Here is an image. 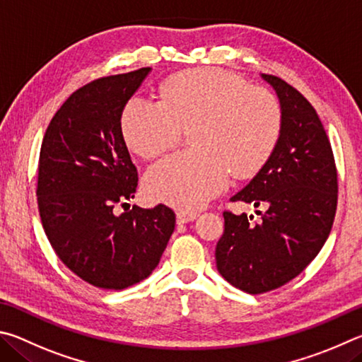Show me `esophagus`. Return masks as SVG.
<instances>
[{
    "label": "esophagus",
    "instance_id": "esophagus-1",
    "mask_svg": "<svg viewBox=\"0 0 362 362\" xmlns=\"http://www.w3.org/2000/svg\"><path fill=\"white\" fill-rule=\"evenodd\" d=\"M195 218H197V213H192V211L180 210L176 213L177 224H187V223H191V221H194Z\"/></svg>",
    "mask_w": 362,
    "mask_h": 362
}]
</instances>
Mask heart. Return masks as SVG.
Segmentation results:
<instances>
[{
    "label": "heart",
    "instance_id": "b5f03b06",
    "mask_svg": "<svg viewBox=\"0 0 362 362\" xmlns=\"http://www.w3.org/2000/svg\"><path fill=\"white\" fill-rule=\"evenodd\" d=\"M160 98L127 101L120 129L133 152L152 158L195 125L197 149L163 158L144 176L146 194L162 204L197 210L224 191L230 173L240 180L255 176L280 143L283 107L276 95L223 69L171 76Z\"/></svg>",
    "mask_w": 362,
    "mask_h": 362
}]
</instances>
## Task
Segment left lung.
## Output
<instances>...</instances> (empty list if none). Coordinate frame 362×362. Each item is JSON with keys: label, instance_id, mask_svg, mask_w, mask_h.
Returning a JSON list of instances; mask_svg holds the SVG:
<instances>
[{"label": "left lung", "instance_id": "obj_1", "mask_svg": "<svg viewBox=\"0 0 362 362\" xmlns=\"http://www.w3.org/2000/svg\"><path fill=\"white\" fill-rule=\"evenodd\" d=\"M283 107V132L274 156L250 185L232 197L256 208L259 223L246 213L224 211V233L216 265L232 286L262 294L293 280L318 256L337 210V168L331 143L315 107L288 82L272 74Z\"/></svg>", "mask_w": 362, "mask_h": 362}]
</instances>
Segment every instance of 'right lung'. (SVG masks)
I'll use <instances>...</instances> for the list:
<instances>
[{"label":"right lung","mask_w":362,"mask_h":362,"mask_svg":"<svg viewBox=\"0 0 362 362\" xmlns=\"http://www.w3.org/2000/svg\"><path fill=\"white\" fill-rule=\"evenodd\" d=\"M149 71L106 76L78 88L41 144L36 195L44 232L60 261L101 289L148 278L175 230V213L162 204L116 213L138 186L120 117Z\"/></svg>","instance_id":"1"}]
</instances>
